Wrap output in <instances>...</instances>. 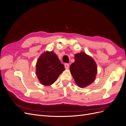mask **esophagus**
I'll list each match as a JSON object with an SVG mask.
<instances>
[{
  "instance_id": "1",
  "label": "esophagus",
  "mask_w": 126,
  "mask_h": 126,
  "mask_svg": "<svg viewBox=\"0 0 126 126\" xmlns=\"http://www.w3.org/2000/svg\"><path fill=\"white\" fill-rule=\"evenodd\" d=\"M64 67H65L66 69H68L69 67V63H65L64 64Z\"/></svg>"
}]
</instances>
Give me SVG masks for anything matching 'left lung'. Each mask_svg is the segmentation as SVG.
Instances as JSON below:
<instances>
[{"mask_svg":"<svg viewBox=\"0 0 126 126\" xmlns=\"http://www.w3.org/2000/svg\"><path fill=\"white\" fill-rule=\"evenodd\" d=\"M70 71L76 84L84 88L94 81L97 66L92 57L81 52L75 55V62L70 65Z\"/></svg>","mask_w":126,"mask_h":126,"instance_id":"8db88e82","label":"left lung"}]
</instances>
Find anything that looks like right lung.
Returning <instances> with one entry per match:
<instances>
[{
    "label": "right lung",
    "instance_id": "1",
    "mask_svg": "<svg viewBox=\"0 0 126 126\" xmlns=\"http://www.w3.org/2000/svg\"><path fill=\"white\" fill-rule=\"evenodd\" d=\"M64 68L54 51H46L37 60L36 74L42 85L49 86L56 81L64 70Z\"/></svg>",
    "mask_w": 126,
    "mask_h": 126
}]
</instances>
